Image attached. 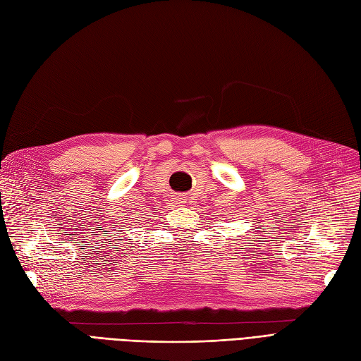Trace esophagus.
Wrapping results in <instances>:
<instances>
[{
	"label": "esophagus",
	"mask_w": 361,
	"mask_h": 361,
	"mask_svg": "<svg viewBox=\"0 0 361 361\" xmlns=\"http://www.w3.org/2000/svg\"><path fill=\"white\" fill-rule=\"evenodd\" d=\"M174 202H176V203L179 204V207H182V204L185 203V199H183V197H179V196H178L176 199H174Z\"/></svg>",
	"instance_id": "esophagus-1"
}]
</instances>
